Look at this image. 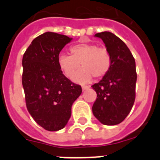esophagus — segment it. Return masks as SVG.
Wrapping results in <instances>:
<instances>
[{"label": "esophagus", "mask_w": 160, "mask_h": 160, "mask_svg": "<svg viewBox=\"0 0 160 160\" xmlns=\"http://www.w3.org/2000/svg\"><path fill=\"white\" fill-rule=\"evenodd\" d=\"M82 90L84 91V90H88V89L90 88V87H89V86H82Z\"/></svg>", "instance_id": "34e87169"}]
</instances>
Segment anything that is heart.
<instances>
[{
  "instance_id": "b5f03b06",
  "label": "heart",
  "mask_w": 160,
  "mask_h": 160,
  "mask_svg": "<svg viewBox=\"0 0 160 160\" xmlns=\"http://www.w3.org/2000/svg\"><path fill=\"white\" fill-rule=\"evenodd\" d=\"M70 51L71 55L62 53L58 58L60 70L68 78L73 77L80 63L82 68L73 78L77 82H88L93 77L102 78L110 71L111 58L104 48H98L95 44L79 42L70 46Z\"/></svg>"
}]
</instances>
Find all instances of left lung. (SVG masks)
I'll return each instance as SVG.
<instances>
[{"mask_svg":"<svg viewBox=\"0 0 160 160\" xmlns=\"http://www.w3.org/2000/svg\"><path fill=\"white\" fill-rule=\"evenodd\" d=\"M95 37L105 43L111 66L107 75L92 86L97 94L92 111L104 125H117L128 116L135 102V61L127 45L114 33L106 31L96 33Z\"/></svg>","mask_w":160,"mask_h":160,"instance_id":"8db88e82","label":"left lung"}]
</instances>
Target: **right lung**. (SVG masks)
I'll use <instances>...</instances> for the list:
<instances>
[{
	"label": "right lung",
	"mask_w": 160,
	"mask_h": 160,
	"mask_svg": "<svg viewBox=\"0 0 160 160\" xmlns=\"http://www.w3.org/2000/svg\"><path fill=\"white\" fill-rule=\"evenodd\" d=\"M72 38L46 32L34 38L22 59V86L28 111L46 131L62 129L71 116L73 102L82 94L58 64L61 50Z\"/></svg>",
	"instance_id": "right-lung-1"
}]
</instances>
